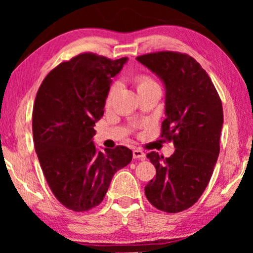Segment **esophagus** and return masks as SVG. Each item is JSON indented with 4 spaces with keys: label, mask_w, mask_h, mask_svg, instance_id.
I'll use <instances>...</instances> for the list:
<instances>
[{
    "label": "esophagus",
    "mask_w": 253,
    "mask_h": 253,
    "mask_svg": "<svg viewBox=\"0 0 253 253\" xmlns=\"http://www.w3.org/2000/svg\"><path fill=\"white\" fill-rule=\"evenodd\" d=\"M133 158L138 159V160H145L146 159V154L141 150H139V148H136V150H133Z\"/></svg>",
    "instance_id": "1"
}]
</instances>
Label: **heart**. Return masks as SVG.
<instances>
[{
	"label": "heart",
	"instance_id": "1",
	"mask_svg": "<svg viewBox=\"0 0 253 253\" xmlns=\"http://www.w3.org/2000/svg\"><path fill=\"white\" fill-rule=\"evenodd\" d=\"M136 83H137V88L140 89L143 87H146V86H151V85H155L157 83H154L153 81L150 77H147V76H138L136 78ZM117 91V85H114L112 86V88L109 89V93H108V98H107V101L110 102L112 101L114 94H115Z\"/></svg>",
	"mask_w": 253,
	"mask_h": 253
}]
</instances>
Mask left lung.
<instances>
[{"label":"left lung","mask_w":253,"mask_h":253,"mask_svg":"<svg viewBox=\"0 0 253 253\" xmlns=\"http://www.w3.org/2000/svg\"><path fill=\"white\" fill-rule=\"evenodd\" d=\"M165 86L162 136L174 141L175 152L147 158L157 176L145 195L158 210L177 213L191 207L209 184L220 152L222 103L206 71L195 58L174 51L138 56Z\"/></svg>","instance_id":"1"}]
</instances>
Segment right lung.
I'll use <instances>...</instances> for the list:
<instances>
[{
    "mask_svg": "<svg viewBox=\"0 0 253 253\" xmlns=\"http://www.w3.org/2000/svg\"><path fill=\"white\" fill-rule=\"evenodd\" d=\"M127 62L81 54L43 79L33 107V141L48 185L58 202L76 212L98 206L113 176L132 160L126 146L101 152L94 126L113 79Z\"/></svg>",
    "mask_w": 253,
    "mask_h": 253,
    "instance_id": "obj_1",
    "label": "right lung"
}]
</instances>
